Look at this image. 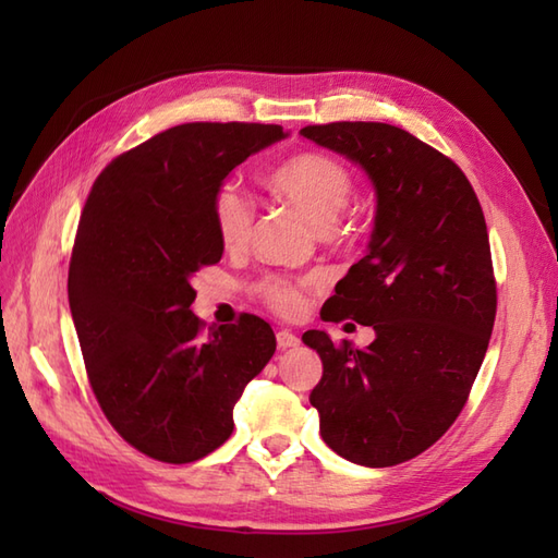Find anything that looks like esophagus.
<instances>
[{"mask_svg":"<svg viewBox=\"0 0 558 558\" xmlns=\"http://www.w3.org/2000/svg\"><path fill=\"white\" fill-rule=\"evenodd\" d=\"M276 340H278V348L280 350H290V348H298L300 345V338L294 336L292 330H278Z\"/></svg>","mask_w":558,"mask_h":558,"instance_id":"obj_1","label":"esophagus"}]
</instances>
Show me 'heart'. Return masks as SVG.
<instances>
[{"instance_id":"obj_1","label":"heart","mask_w":558,"mask_h":558,"mask_svg":"<svg viewBox=\"0 0 558 558\" xmlns=\"http://www.w3.org/2000/svg\"><path fill=\"white\" fill-rule=\"evenodd\" d=\"M266 186L272 194L300 208L318 230L330 228L345 210L352 180L350 172L324 153L304 150L282 160L266 174ZM213 220L220 242L230 248L244 246L252 236L254 208L248 204L244 189L228 180L213 194ZM264 302L282 316H298L306 310V292L302 282L286 278H266L258 286Z\"/></svg>"}]
</instances>
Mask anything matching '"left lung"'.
<instances>
[{
    "mask_svg": "<svg viewBox=\"0 0 558 558\" xmlns=\"http://www.w3.org/2000/svg\"><path fill=\"white\" fill-rule=\"evenodd\" d=\"M300 134L360 165L376 196L366 256L322 312L324 322L372 326L376 338L357 350L306 330L304 345L324 362L310 402L338 456L390 468L448 432L487 354L496 316L487 222L458 165L405 129L333 122Z\"/></svg>",
    "mask_w": 558,
    "mask_h": 558,
    "instance_id": "1",
    "label": "left lung"
}]
</instances>
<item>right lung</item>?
<instances>
[{
	"instance_id": "obj_1",
	"label": "right lung",
	"mask_w": 558,
	"mask_h": 558,
	"mask_svg": "<svg viewBox=\"0 0 558 558\" xmlns=\"http://www.w3.org/2000/svg\"><path fill=\"white\" fill-rule=\"evenodd\" d=\"M286 136L278 124H180L112 160L90 189L69 264L71 318L105 417L150 458L182 465L228 441L234 402L276 352L252 314L206 330L192 278L225 248L216 189Z\"/></svg>"
}]
</instances>
